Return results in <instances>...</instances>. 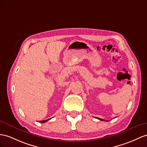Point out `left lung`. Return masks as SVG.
I'll return each mask as SVG.
<instances>
[{
	"label": "left lung",
	"instance_id": "1",
	"mask_svg": "<svg viewBox=\"0 0 147 147\" xmlns=\"http://www.w3.org/2000/svg\"><path fill=\"white\" fill-rule=\"evenodd\" d=\"M95 118L98 119L100 120H103V121H106V120H103V119H99V118H98V117H95Z\"/></svg>",
	"mask_w": 147,
	"mask_h": 147
}]
</instances>
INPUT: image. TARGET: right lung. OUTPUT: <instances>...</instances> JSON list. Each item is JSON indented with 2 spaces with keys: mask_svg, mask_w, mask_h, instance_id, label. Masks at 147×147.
I'll return each instance as SVG.
<instances>
[{
  "mask_svg": "<svg viewBox=\"0 0 147 147\" xmlns=\"http://www.w3.org/2000/svg\"><path fill=\"white\" fill-rule=\"evenodd\" d=\"M50 119H48V120H41V121H40V122H41V123H45V122H47L48 120H49Z\"/></svg>",
  "mask_w": 147,
  "mask_h": 147,
  "instance_id": "1",
  "label": "right lung"
}]
</instances>
